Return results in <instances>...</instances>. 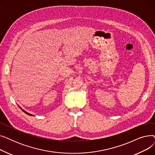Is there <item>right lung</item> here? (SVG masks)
Here are the masks:
<instances>
[{"instance_id": "1", "label": "right lung", "mask_w": 155, "mask_h": 155, "mask_svg": "<svg viewBox=\"0 0 155 155\" xmlns=\"http://www.w3.org/2000/svg\"><path fill=\"white\" fill-rule=\"evenodd\" d=\"M18 106L19 107V108H20V109H21V110H22V111H23L24 112H25V113L26 114H28V115H29V116H33V115H32V114H29V113H28V112H26V110H24V109H22V108H21V107L19 106V105H18Z\"/></svg>"}]
</instances>
